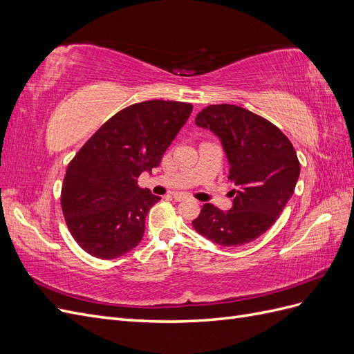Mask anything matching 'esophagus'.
<instances>
[{"label":"esophagus","mask_w":354,"mask_h":354,"mask_svg":"<svg viewBox=\"0 0 354 354\" xmlns=\"http://www.w3.org/2000/svg\"><path fill=\"white\" fill-rule=\"evenodd\" d=\"M173 198H174L176 201H185L187 196H186V195H183V194H174V195H173Z\"/></svg>","instance_id":"esophagus-1"}]
</instances>
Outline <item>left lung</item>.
<instances>
[{"label": "left lung", "mask_w": 354, "mask_h": 354, "mask_svg": "<svg viewBox=\"0 0 354 354\" xmlns=\"http://www.w3.org/2000/svg\"><path fill=\"white\" fill-rule=\"evenodd\" d=\"M195 122L220 138L238 189L230 192L229 211L205 203L192 224L217 245L250 243L272 227L294 194L299 177L295 149L276 125L234 104L207 106Z\"/></svg>", "instance_id": "left-lung-1"}]
</instances>
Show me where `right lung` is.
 Masks as SVG:
<instances>
[{"label": "right lung", "instance_id": "obj_1", "mask_svg": "<svg viewBox=\"0 0 354 354\" xmlns=\"http://www.w3.org/2000/svg\"><path fill=\"white\" fill-rule=\"evenodd\" d=\"M192 104L147 100L106 121L68 165L62 211L81 248L112 260L140 243L149 209L160 199L137 185L160 164Z\"/></svg>", "mask_w": 354, "mask_h": 354}]
</instances>
